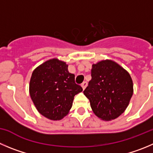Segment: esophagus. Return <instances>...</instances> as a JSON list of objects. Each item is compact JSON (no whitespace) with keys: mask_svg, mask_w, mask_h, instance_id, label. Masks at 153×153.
Returning <instances> with one entry per match:
<instances>
[{"mask_svg":"<svg viewBox=\"0 0 153 153\" xmlns=\"http://www.w3.org/2000/svg\"><path fill=\"white\" fill-rule=\"evenodd\" d=\"M87 85H88V82H87V81H84L83 83L81 84V87H82V88H83L84 90L85 89V88L87 87Z\"/></svg>","mask_w":153,"mask_h":153,"instance_id":"1","label":"esophagus"}]
</instances>
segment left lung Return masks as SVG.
<instances>
[{
  "instance_id": "obj_1",
  "label": "left lung",
  "mask_w": 153,
  "mask_h": 153,
  "mask_svg": "<svg viewBox=\"0 0 153 153\" xmlns=\"http://www.w3.org/2000/svg\"><path fill=\"white\" fill-rule=\"evenodd\" d=\"M94 114L105 121L122 115L133 95L129 73L116 62L103 60L94 64L91 80L84 91Z\"/></svg>"
}]
</instances>
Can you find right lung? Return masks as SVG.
I'll use <instances>...</instances> for the list:
<instances>
[{
  "label": "right lung",
  "instance_id": "right-lung-1",
  "mask_svg": "<svg viewBox=\"0 0 153 153\" xmlns=\"http://www.w3.org/2000/svg\"><path fill=\"white\" fill-rule=\"evenodd\" d=\"M83 91L69 73L65 62L50 59L35 68L31 75L29 93L36 109L51 120H59L68 113L74 97Z\"/></svg>",
  "mask_w": 153,
  "mask_h": 153
}]
</instances>
